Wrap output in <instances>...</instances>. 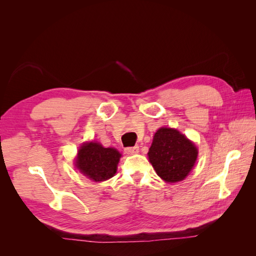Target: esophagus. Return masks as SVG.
<instances>
[{
	"mask_svg": "<svg viewBox=\"0 0 256 256\" xmlns=\"http://www.w3.org/2000/svg\"><path fill=\"white\" fill-rule=\"evenodd\" d=\"M125 152L127 154H134L138 152V146H134V147H126Z\"/></svg>",
	"mask_w": 256,
	"mask_h": 256,
	"instance_id": "34e87169",
	"label": "esophagus"
}]
</instances>
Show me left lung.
Wrapping results in <instances>:
<instances>
[{"label": "left lung", "mask_w": 256, "mask_h": 256, "mask_svg": "<svg viewBox=\"0 0 256 256\" xmlns=\"http://www.w3.org/2000/svg\"><path fill=\"white\" fill-rule=\"evenodd\" d=\"M147 154L160 178L177 182L190 173L198 158V148L178 130L162 127L154 134Z\"/></svg>", "instance_id": "1"}]
</instances>
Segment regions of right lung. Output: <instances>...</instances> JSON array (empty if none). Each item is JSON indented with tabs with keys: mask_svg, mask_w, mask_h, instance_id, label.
I'll return each mask as SVG.
<instances>
[{
	"mask_svg": "<svg viewBox=\"0 0 256 256\" xmlns=\"http://www.w3.org/2000/svg\"><path fill=\"white\" fill-rule=\"evenodd\" d=\"M122 154L112 147H104L97 142L84 143L78 152L76 166L94 182H104L113 177Z\"/></svg>",
	"mask_w": 256,
	"mask_h": 256,
	"instance_id": "obj_1",
	"label": "right lung"
}]
</instances>
